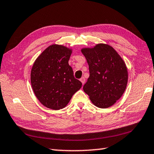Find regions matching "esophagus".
Listing matches in <instances>:
<instances>
[{
  "label": "esophagus",
  "mask_w": 154,
  "mask_h": 154,
  "mask_svg": "<svg viewBox=\"0 0 154 154\" xmlns=\"http://www.w3.org/2000/svg\"><path fill=\"white\" fill-rule=\"evenodd\" d=\"M79 80H80V82L82 83V84H83V85L84 84V83H85V79L84 77H82Z\"/></svg>",
  "instance_id": "esophagus-1"
}]
</instances>
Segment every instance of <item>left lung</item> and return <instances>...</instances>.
Wrapping results in <instances>:
<instances>
[{"label":"left lung","instance_id":"8db88e82","mask_svg":"<svg viewBox=\"0 0 154 154\" xmlns=\"http://www.w3.org/2000/svg\"><path fill=\"white\" fill-rule=\"evenodd\" d=\"M81 51L89 65L90 77L83 91L97 107L106 109L120 98L127 86L128 74L126 63L108 44L98 43Z\"/></svg>","mask_w":154,"mask_h":154}]
</instances>
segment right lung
<instances>
[{"mask_svg": "<svg viewBox=\"0 0 154 154\" xmlns=\"http://www.w3.org/2000/svg\"><path fill=\"white\" fill-rule=\"evenodd\" d=\"M72 49L53 44L47 48L32 65L30 82L33 92L43 106L53 110L66 107L82 83L69 64Z\"/></svg>", "mask_w": 154, "mask_h": 154, "instance_id": "1", "label": "right lung"}]
</instances>
